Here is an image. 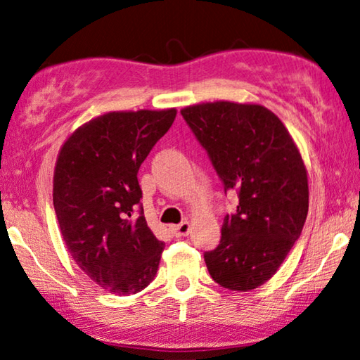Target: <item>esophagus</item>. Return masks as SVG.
<instances>
[{"label": "esophagus", "mask_w": 360, "mask_h": 360, "mask_svg": "<svg viewBox=\"0 0 360 360\" xmlns=\"http://www.w3.org/2000/svg\"><path fill=\"white\" fill-rule=\"evenodd\" d=\"M173 235L176 236V238H182V236H187L188 231H191V222H181L178 225H174V227L172 229Z\"/></svg>", "instance_id": "obj_1"}]
</instances>
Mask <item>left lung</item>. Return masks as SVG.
I'll list each match as a JSON object with an SVG mask.
<instances>
[{
  "instance_id": "1",
  "label": "left lung",
  "mask_w": 360,
  "mask_h": 360,
  "mask_svg": "<svg viewBox=\"0 0 360 360\" xmlns=\"http://www.w3.org/2000/svg\"><path fill=\"white\" fill-rule=\"evenodd\" d=\"M182 117L208 152L224 191H236L235 214L224 217L221 243L205 252L211 278L248 292L266 283L302 235L308 176L294 139L260 105L230 101L184 108Z\"/></svg>"
}]
</instances>
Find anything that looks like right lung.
Wrapping results in <instances>:
<instances>
[{
  "instance_id": "1",
  "label": "right lung",
  "mask_w": 360,
  "mask_h": 360,
  "mask_svg": "<svg viewBox=\"0 0 360 360\" xmlns=\"http://www.w3.org/2000/svg\"><path fill=\"white\" fill-rule=\"evenodd\" d=\"M176 109L108 112L72 133L53 173V208L77 266L103 289L130 295L154 279L165 243L146 222L138 169Z\"/></svg>"
}]
</instances>
